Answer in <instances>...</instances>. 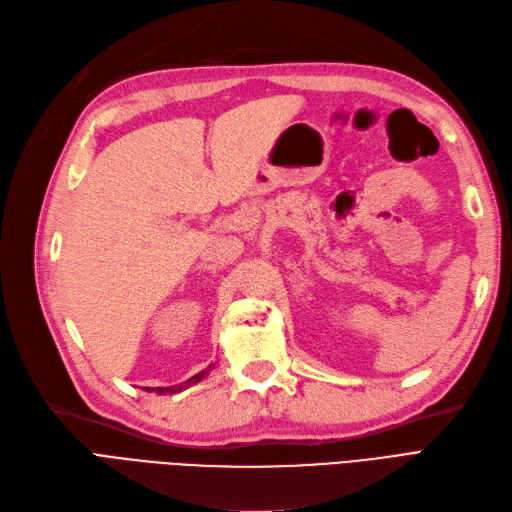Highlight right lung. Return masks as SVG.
<instances>
[{"label":"right lung","instance_id":"obj_1","mask_svg":"<svg viewBox=\"0 0 512 512\" xmlns=\"http://www.w3.org/2000/svg\"><path fill=\"white\" fill-rule=\"evenodd\" d=\"M211 368H214V364H211V366H207L205 370H201V373L199 375H195V377H190L188 381H184V383H180V385H171V387H154V390H152V387H150V390L148 392H156V394H175V392H182V390H186V387L188 385H192V383H199L203 377H207L209 375V370Z\"/></svg>","mask_w":512,"mask_h":512}]
</instances>
